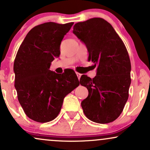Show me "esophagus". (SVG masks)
<instances>
[{"instance_id": "1", "label": "esophagus", "mask_w": 150, "mask_h": 150, "mask_svg": "<svg viewBox=\"0 0 150 150\" xmlns=\"http://www.w3.org/2000/svg\"><path fill=\"white\" fill-rule=\"evenodd\" d=\"M76 75H77V77H78V79H80V77H81V75H82V74H80V73H76Z\"/></svg>"}]
</instances>
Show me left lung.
Masks as SVG:
<instances>
[{
	"mask_svg": "<svg viewBox=\"0 0 150 150\" xmlns=\"http://www.w3.org/2000/svg\"><path fill=\"white\" fill-rule=\"evenodd\" d=\"M73 32L86 45L88 61L97 66L94 78L80 77V85L89 92L81 102L83 112L93 122L111 123L120 116L128 99L131 64L128 51L111 24L102 18L76 23Z\"/></svg>",
	"mask_w": 150,
	"mask_h": 150,
	"instance_id": "left-lung-1",
	"label": "left lung"
}]
</instances>
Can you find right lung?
<instances>
[{
    "label": "right lung",
    "instance_id": "right-lung-1",
    "mask_svg": "<svg viewBox=\"0 0 150 150\" xmlns=\"http://www.w3.org/2000/svg\"><path fill=\"white\" fill-rule=\"evenodd\" d=\"M73 22H49L32 28L19 48L14 61L15 87L18 101L30 119L46 123L56 118L63 99L80 85L76 74L49 70L59 57L60 46Z\"/></svg>",
    "mask_w": 150,
    "mask_h": 150
}]
</instances>
